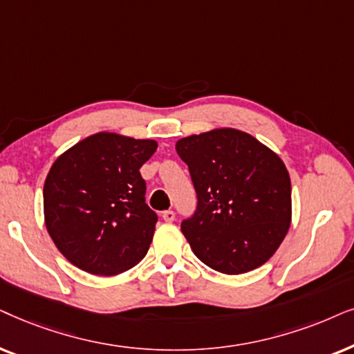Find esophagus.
Masks as SVG:
<instances>
[{"label": "esophagus", "mask_w": 354, "mask_h": 354, "mask_svg": "<svg viewBox=\"0 0 354 354\" xmlns=\"http://www.w3.org/2000/svg\"><path fill=\"white\" fill-rule=\"evenodd\" d=\"M162 216H163L165 221H173L174 218H176V215H174L173 210H165Z\"/></svg>", "instance_id": "34e87169"}]
</instances>
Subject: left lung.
<instances>
[{
  "label": "left lung",
  "mask_w": 354,
  "mask_h": 354,
  "mask_svg": "<svg viewBox=\"0 0 354 354\" xmlns=\"http://www.w3.org/2000/svg\"><path fill=\"white\" fill-rule=\"evenodd\" d=\"M189 167L197 210L181 223L191 249L226 275L251 272L280 248L291 223V181L283 160L233 128L176 142Z\"/></svg>",
  "instance_id": "1"
}]
</instances>
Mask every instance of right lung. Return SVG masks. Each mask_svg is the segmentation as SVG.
<instances>
[{
	"instance_id": "right-lung-1",
	"label": "right lung",
	"mask_w": 354,
	"mask_h": 354,
	"mask_svg": "<svg viewBox=\"0 0 354 354\" xmlns=\"http://www.w3.org/2000/svg\"><path fill=\"white\" fill-rule=\"evenodd\" d=\"M155 150L153 139L102 131L51 165L44 186L45 226L73 266L111 277L142 261L157 214L145 204L139 168Z\"/></svg>"
}]
</instances>
